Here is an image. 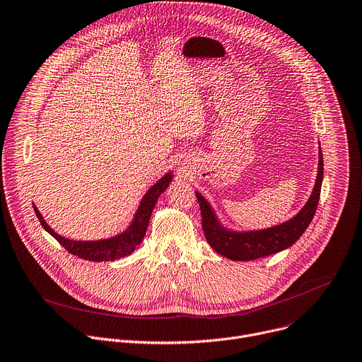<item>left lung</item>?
Returning <instances> with one entry per match:
<instances>
[{"instance_id": "8db88e82", "label": "left lung", "mask_w": 362, "mask_h": 362, "mask_svg": "<svg viewBox=\"0 0 362 362\" xmlns=\"http://www.w3.org/2000/svg\"><path fill=\"white\" fill-rule=\"evenodd\" d=\"M322 180L323 156L319 147L317 176L313 192L306 205L288 221L276 226L255 229V231H234V229L225 228L219 222L211 204L199 192H196V198H198L201 206L202 228L206 241L218 254L235 261H251L255 258L276 254L291 247L302 237V234L306 231V228L309 226L315 216L317 202L320 198Z\"/></svg>"}]
</instances>
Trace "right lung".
Segmentation results:
<instances>
[{"mask_svg": "<svg viewBox=\"0 0 362 362\" xmlns=\"http://www.w3.org/2000/svg\"><path fill=\"white\" fill-rule=\"evenodd\" d=\"M173 180V173L169 172L164 175L161 179H158L143 196V199L139 205V209L131 221V223L128 225V228L125 229L124 233L111 237V238H105V240H96V241H76V240H69L64 238L59 234H56L53 229L46 223L43 215L40 214V211L37 209V206L33 204V208H35V212L42 223V226L46 229V231L56 238V241H59V244L62 247L66 248L71 254L78 255L79 258L88 259V261H115L119 259L122 257L129 255L133 252L137 245L143 241L147 226L151 218V212L156 206L157 199L160 198V194L166 190L170 185V182Z\"/></svg>", "mask_w": 362, "mask_h": 362, "instance_id": "1", "label": "right lung"}]
</instances>
